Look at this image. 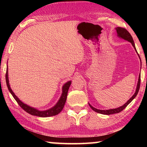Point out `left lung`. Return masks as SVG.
Segmentation results:
<instances>
[{"label":"left lung","mask_w":147,"mask_h":147,"mask_svg":"<svg viewBox=\"0 0 147 147\" xmlns=\"http://www.w3.org/2000/svg\"><path fill=\"white\" fill-rule=\"evenodd\" d=\"M115 29H116L118 37H119V38H121L122 39H124V40H126V41L130 42V43H131V45H132V46L134 47V49H135L136 51L137 52L135 44H134V41L133 40V38L130 35V34L129 33V32L127 30H126L125 28H121V27H117V28H116ZM137 53H138V52H137ZM138 56H139V54H138ZM139 58H140V57H139ZM140 83H141V75L139 74L138 85H137V88H136V90L135 93L134 94V95L131 96V97L130 99H129V100L127 102H126L124 104V105H123L121 107H119V108H115V109H106V110H101V109H98L93 108V107L89 103V106H90V108L92 109H93V111H96V113L104 114V115H110V114H114V113H117L121 112V111H123V109L125 108L127 106L128 104L131 102V101L133 100L134 98H135V97L137 96V94H138V92H139V88H140Z\"/></svg>","instance_id":"left-lung-1"}]
</instances>
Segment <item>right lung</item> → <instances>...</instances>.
I'll return each mask as SVG.
<instances>
[{
	"instance_id": "obj_1",
	"label": "right lung",
	"mask_w": 147,
	"mask_h": 147,
	"mask_svg": "<svg viewBox=\"0 0 147 147\" xmlns=\"http://www.w3.org/2000/svg\"><path fill=\"white\" fill-rule=\"evenodd\" d=\"M6 82L7 87H8V90L9 91V92H10V93L12 94V96H13L15 100H16L17 101V102L19 104V105L21 106L24 111H26V112L28 113L29 114H30V115L41 117H47L56 115L61 112V111L63 108L65 104L69 88L71 84V81H69L63 86V88H62L61 95L60 96V98H59V100L58 101V102L56 103L55 106L53 107V108H51V109H47V110L39 111L38 109H37L34 108H32V107L27 105L26 104H24L23 102L20 100L19 98L17 97L16 94H15L13 91L11 90L10 86H9V84L8 69H7L6 73Z\"/></svg>"
}]
</instances>
